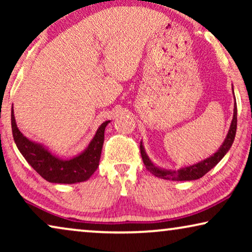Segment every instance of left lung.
<instances>
[{
	"mask_svg": "<svg viewBox=\"0 0 252 252\" xmlns=\"http://www.w3.org/2000/svg\"><path fill=\"white\" fill-rule=\"evenodd\" d=\"M236 124H237V109H236V103H235V104H234V117H233L232 124H230L229 132L227 134V137L225 139V142L221 144V147L219 148V150L217 151L216 154H213L211 157H209L208 159L202 160L201 163L191 165V166L181 168V170H178V171H171V170L167 171V170L158 168L157 166H155V165L151 163L149 157L147 156L142 143L140 144L141 157H142V160L144 165H146L147 170L158 178L166 179V180H173V181L196 180V179H199L202 178L203 175H205L212 167H215L216 165L222 159V157L225 156L227 151L229 150V148L232 147L234 139H235V134H236Z\"/></svg>",
	"mask_w": 252,
	"mask_h": 252,
	"instance_id": "left-lung-1",
	"label": "left lung"
}]
</instances>
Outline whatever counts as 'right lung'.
<instances>
[{"label":"right lung","instance_id":"right-lung-1","mask_svg":"<svg viewBox=\"0 0 252 252\" xmlns=\"http://www.w3.org/2000/svg\"><path fill=\"white\" fill-rule=\"evenodd\" d=\"M109 123L108 120L99 126L94 139L84 153L72 159L63 160L55 157L42 146L34 143L24 136L16 125L13 108L11 109V128L17 148L27 163L44 180L55 184H75V182L88 180L92 174H94L98 167L103 142H104V130Z\"/></svg>","mask_w":252,"mask_h":252}]
</instances>
